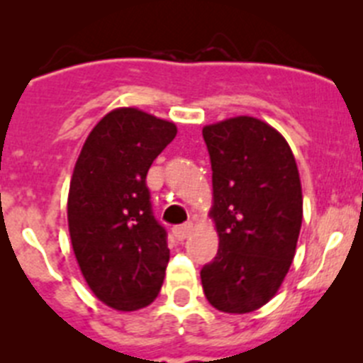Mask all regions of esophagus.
<instances>
[{"label":"esophagus","instance_id":"34e87169","mask_svg":"<svg viewBox=\"0 0 363 363\" xmlns=\"http://www.w3.org/2000/svg\"><path fill=\"white\" fill-rule=\"evenodd\" d=\"M191 230L192 223H184V225H176V227L172 228V234H174V238L178 239V241H184V239L191 234Z\"/></svg>","mask_w":363,"mask_h":363}]
</instances>
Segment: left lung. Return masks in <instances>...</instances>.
Listing matches in <instances>:
<instances>
[{"label":"left lung","instance_id":"1","mask_svg":"<svg viewBox=\"0 0 363 363\" xmlns=\"http://www.w3.org/2000/svg\"><path fill=\"white\" fill-rule=\"evenodd\" d=\"M211 155L216 257L201 268L207 301L225 313H250L281 288L302 223L294 152L281 133L254 116L205 125Z\"/></svg>","mask_w":363,"mask_h":363}]
</instances>
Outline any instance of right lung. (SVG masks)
<instances>
[{"label": "right lung", "instance_id": "add662e5", "mask_svg": "<svg viewBox=\"0 0 363 363\" xmlns=\"http://www.w3.org/2000/svg\"><path fill=\"white\" fill-rule=\"evenodd\" d=\"M176 136V125L121 108L86 138L68 194L72 247L91 291L135 311L160 294L169 262L167 232L155 218L147 171Z\"/></svg>", "mask_w": 363, "mask_h": 363}]
</instances>
